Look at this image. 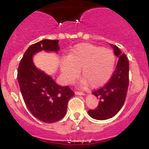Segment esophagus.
I'll use <instances>...</instances> for the list:
<instances>
[{
  "label": "esophagus",
  "instance_id": "1",
  "mask_svg": "<svg viewBox=\"0 0 149 149\" xmlns=\"http://www.w3.org/2000/svg\"><path fill=\"white\" fill-rule=\"evenodd\" d=\"M75 93H76V95H85L83 92H80V91H76L75 92Z\"/></svg>",
  "mask_w": 149,
  "mask_h": 149
}]
</instances>
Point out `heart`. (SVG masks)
Returning a JSON list of instances; mask_svg holds the SVG:
<instances>
[{
	"label": "heart",
	"instance_id": "heart-1",
	"mask_svg": "<svg viewBox=\"0 0 149 149\" xmlns=\"http://www.w3.org/2000/svg\"><path fill=\"white\" fill-rule=\"evenodd\" d=\"M116 61L111 49L81 43L75 46L67 57L61 59L60 68L66 83H71L78 78L81 69L82 85L98 88L106 84L112 76Z\"/></svg>",
	"mask_w": 149,
	"mask_h": 149
}]
</instances>
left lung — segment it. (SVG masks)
Returning <instances> with one entry per match:
<instances>
[{"label":"left lung","instance_id":"left-lung-1","mask_svg":"<svg viewBox=\"0 0 149 149\" xmlns=\"http://www.w3.org/2000/svg\"><path fill=\"white\" fill-rule=\"evenodd\" d=\"M114 54L118 57L117 65L112 76L102 88L95 90L92 93L99 99V104L88 113L92 118L107 120L112 118L120 110L125 101L129 85V61L126 55L116 45Z\"/></svg>","mask_w":149,"mask_h":149}]
</instances>
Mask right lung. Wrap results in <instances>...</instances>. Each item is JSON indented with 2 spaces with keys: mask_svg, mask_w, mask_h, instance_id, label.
<instances>
[{
  "mask_svg": "<svg viewBox=\"0 0 149 149\" xmlns=\"http://www.w3.org/2000/svg\"><path fill=\"white\" fill-rule=\"evenodd\" d=\"M58 40H42L26 50L19 64L17 80L21 93L32 115L45 123L57 122L64 117L68 102L74 95L69 86L56 84L49 76L38 69L32 57L39 51L59 49Z\"/></svg>",
  "mask_w": 149,
  "mask_h": 149,
  "instance_id": "obj_1",
  "label": "right lung"
}]
</instances>
